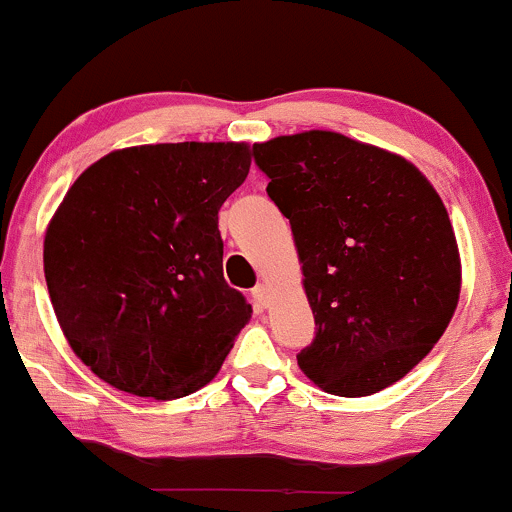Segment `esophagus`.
Here are the masks:
<instances>
[{
  "instance_id": "34e87169",
  "label": "esophagus",
  "mask_w": 512,
  "mask_h": 512,
  "mask_svg": "<svg viewBox=\"0 0 512 512\" xmlns=\"http://www.w3.org/2000/svg\"><path fill=\"white\" fill-rule=\"evenodd\" d=\"M252 299H255V303L260 308H267L269 306V289L265 284H260V286H255V289H252Z\"/></svg>"
}]
</instances>
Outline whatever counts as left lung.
I'll use <instances>...</instances> for the list:
<instances>
[{
	"label": "left lung",
	"instance_id": "8db88e82",
	"mask_svg": "<svg viewBox=\"0 0 512 512\" xmlns=\"http://www.w3.org/2000/svg\"><path fill=\"white\" fill-rule=\"evenodd\" d=\"M289 218L316 338L301 372L359 398L403 379L459 303L462 260L440 194L413 162L335 131L255 143Z\"/></svg>",
	"mask_w": 512,
	"mask_h": 512
}]
</instances>
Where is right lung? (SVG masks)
Returning <instances> with one entry per match:
<instances>
[{
    "label": "right lung",
    "mask_w": 512,
    "mask_h": 512,
    "mask_svg": "<svg viewBox=\"0 0 512 512\" xmlns=\"http://www.w3.org/2000/svg\"><path fill=\"white\" fill-rule=\"evenodd\" d=\"M250 162L247 143L133 145L67 189L43 240L50 303L114 389L174 401L233 350L252 306L223 279L218 211Z\"/></svg>",
    "instance_id": "obj_1"
}]
</instances>
